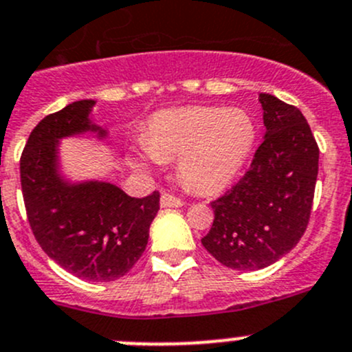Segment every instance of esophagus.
Masks as SVG:
<instances>
[{
  "label": "esophagus",
  "instance_id": "obj_1",
  "mask_svg": "<svg viewBox=\"0 0 352 352\" xmlns=\"http://www.w3.org/2000/svg\"><path fill=\"white\" fill-rule=\"evenodd\" d=\"M160 203H162L163 208H180V206H184V201L180 199V197L173 196V194H170V192L163 194L162 199H160Z\"/></svg>",
  "mask_w": 352,
  "mask_h": 352
}]
</instances>
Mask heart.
I'll list each match as a JSON object with an SVG mask.
<instances>
[{"instance_id": "obj_1", "label": "heart", "mask_w": 352, "mask_h": 352, "mask_svg": "<svg viewBox=\"0 0 352 352\" xmlns=\"http://www.w3.org/2000/svg\"><path fill=\"white\" fill-rule=\"evenodd\" d=\"M256 141L251 115L239 108L180 107L160 111L142 135L155 162L179 156V175L189 189H225L248 160Z\"/></svg>"}]
</instances>
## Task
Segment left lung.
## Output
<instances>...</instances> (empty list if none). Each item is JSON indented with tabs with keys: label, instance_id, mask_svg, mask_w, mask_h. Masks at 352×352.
<instances>
[{
	"label": "left lung",
	"instance_id": "obj_1",
	"mask_svg": "<svg viewBox=\"0 0 352 352\" xmlns=\"http://www.w3.org/2000/svg\"><path fill=\"white\" fill-rule=\"evenodd\" d=\"M265 139L248 172L211 201L214 220L204 249L232 270H259L287 254L311 214L320 149L305 115L259 94Z\"/></svg>",
	"mask_w": 352,
	"mask_h": 352
}]
</instances>
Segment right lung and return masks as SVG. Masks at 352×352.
Returning a JSON list of instances; mask_svg holds the SVG:
<instances>
[{
  "label": "right lung",
  "mask_w": 352,
  "mask_h": 352,
  "mask_svg": "<svg viewBox=\"0 0 352 352\" xmlns=\"http://www.w3.org/2000/svg\"><path fill=\"white\" fill-rule=\"evenodd\" d=\"M93 100H82L44 117L20 156L27 220L51 259L91 282L124 277L144 252L160 192L131 197L108 182L67 184L56 172L58 139L93 131Z\"/></svg>",
  "instance_id": "obj_1"
}]
</instances>
